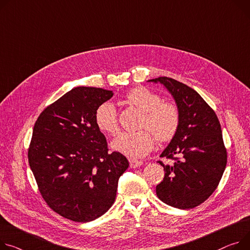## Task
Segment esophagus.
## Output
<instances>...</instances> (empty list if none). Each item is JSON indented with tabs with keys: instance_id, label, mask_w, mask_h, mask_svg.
I'll return each instance as SVG.
<instances>
[{
	"instance_id": "34e87169",
	"label": "esophagus",
	"mask_w": 250,
	"mask_h": 250,
	"mask_svg": "<svg viewBox=\"0 0 250 250\" xmlns=\"http://www.w3.org/2000/svg\"><path fill=\"white\" fill-rule=\"evenodd\" d=\"M129 163H130V167L131 168H136V167H139L143 164L142 161H139V160H135V159H129Z\"/></svg>"
}]
</instances>
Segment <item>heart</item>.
<instances>
[{"mask_svg":"<svg viewBox=\"0 0 250 250\" xmlns=\"http://www.w3.org/2000/svg\"><path fill=\"white\" fill-rule=\"evenodd\" d=\"M125 100L144 112L141 128L147 129L122 133L112 142L115 151L130 158H142L154 147L156 138L161 142L173 138L180 122L179 110L175 104L161 102L159 95L145 87L130 90ZM95 123L101 132L116 136L119 123L115 106L109 102L101 104L95 112Z\"/></svg>","mask_w":250,"mask_h":250,"instance_id":"obj_1","label":"heart"}]
</instances>
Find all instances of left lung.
<instances>
[{
	"instance_id": "1",
	"label": "left lung",
	"mask_w": 250,
	"mask_h": 250,
	"mask_svg": "<svg viewBox=\"0 0 250 250\" xmlns=\"http://www.w3.org/2000/svg\"><path fill=\"white\" fill-rule=\"evenodd\" d=\"M161 83L174 98L180 114L179 127L160 157L173 159L163 166L165 175L156 186L158 198L179 209L194 208L217 188L227 162L222 131L215 112L187 85L168 77Z\"/></svg>"
}]
</instances>
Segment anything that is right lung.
Instances as JSON below:
<instances>
[{
	"label": "right lung",
	"instance_id": "1",
	"mask_svg": "<svg viewBox=\"0 0 250 250\" xmlns=\"http://www.w3.org/2000/svg\"><path fill=\"white\" fill-rule=\"evenodd\" d=\"M113 92L76 87L38 117L28 159L40 193L56 213L89 222L113 205L119 177L129 166L119 152H108L95 112Z\"/></svg>",
	"mask_w": 250,
	"mask_h": 250
}]
</instances>
